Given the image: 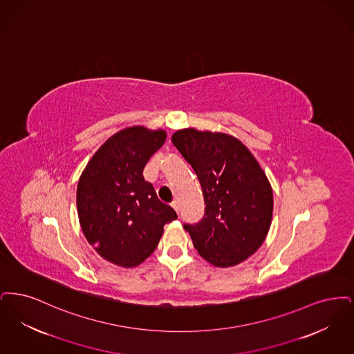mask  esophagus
I'll use <instances>...</instances> for the list:
<instances>
[{
  "label": "esophagus",
  "instance_id": "esophagus-1",
  "mask_svg": "<svg viewBox=\"0 0 354 354\" xmlns=\"http://www.w3.org/2000/svg\"><path fill=\"white\" fill-rule=\"evenodd\" d=\"M171 207H173L177 213H180V203H178V201H173V202H171Z\"/></svg>",
  "mask_w": 354,
  "mask_h": 354
}]
</instances>
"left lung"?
Wrapping results in <instances>:
<instances>
[{"label": "left lung", "instance_id": "obj_1", "mask_svg": "<svg viewBox=\"0 0 354 354\" xmlns=\"http://www.w3.org/2000/svg\"><path fill=\"white\" fill-rule=\"evenodd\" d=\"M171 142L196 171L206 205L201 221L184 223L196 250L216 267L246 261L266 239L274 210L272 189L258 161L225 133L187 128Z\"/></svg>", "mask_w": 354, "mask_h": 354}]
</instances>
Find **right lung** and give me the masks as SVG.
<instances>
[{"instance_id": "add662e5", "label": "right lung", "mask_w": 354, "mask_h": 354, "mask_svg": "<svg viewBox=\"0 0 354 354\" xmlns=\"http://www.w3.org/2000/svg\"><path fill=\"white\" fill-rule=\"evenodd\" d=\"M165 138L161 129H123L97 149L79 178L83 234L102 258L116 266L135 267L145 261L158 245L164 225L177 218L142 176Z\"/></svg>"}]
</instances>
